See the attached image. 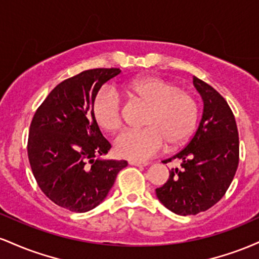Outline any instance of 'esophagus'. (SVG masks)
Returning <instances> with one entry per match:
<instances>
[{
  "instance_id": "34e87169",
  "label": "esophagus",
  "mask_w": 259,
  "mask_h": 259,
  "mask_svg": "<svg viewBox=\"0 0 259 259\" xmlns=\"http://www.w3.org/2000/svg\"><path fill=\"white\" fill-rule=\"evenodd\" d=\"M130 165H135V167H146L148 163L145 162H138V160H129Z\"/></svg>"
}]
</instances>
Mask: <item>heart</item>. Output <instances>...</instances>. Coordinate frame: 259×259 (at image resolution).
<instances>
[{"label":"heart","instance_id":"obj_1","mask_svg":"<svg viewBox=\"0 0 259 259\" xmlns=\"http://www.w3.org/2000/svg\"><path fill=\"white\" fill-rule=\"evenodd\" d=\"M126 94L148 106L141 130H130L115 140V152L121 158L146 160L168 144L179 146L190 138L198 119L197 101L190 92L158 76L130 81ZM92 114L101 129L117 133L123 125V105L117 91L103 88L92 103Z\"/></svg>","mask_w":259,"mask_h":259}]
</instances>
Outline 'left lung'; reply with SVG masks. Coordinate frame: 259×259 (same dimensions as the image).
Returning <instances> with one entry per match:
<instances>
[{
	"instance_id": "obj_1",
	"label": "left lung",
	"mask_w": 259,
	"mask_h": 259,
	"mask_svg": "<svg viewBox=\"0 0 259 259\" xmlns=\"http://www.w3.org/2000/svg\"><path fill=\"white\" fill-rule=\"evenodd\" d=\"M203 100V114L185 148L163 163L180 160L167 183L156 189L158 200L179 215L209 209L225 195L239 165V132L234 113L224 97L194 76Z\"/></svg>"
}]
</instances>
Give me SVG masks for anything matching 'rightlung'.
I'll use <instances>...</instances> for the list:
<instances>
[{"label": "right lung", "mask_w": 259, "mask_h": 259, "mask_svg": "<svg viewBox=\"0 0 259 259\" xmlns=\"http://www.w3.org/2000/svg\"><path fill=\"white\" fill-rule=\"evenodd\" d=\"M119 68H96L65 79L38 106L28 138L29 163L38 187L53 203L84 213L105 200L126 160L95 159L111 144L103 138L92 103Z\"/></svg>", "instance_id": "1"}]
</instances>
